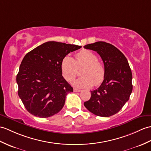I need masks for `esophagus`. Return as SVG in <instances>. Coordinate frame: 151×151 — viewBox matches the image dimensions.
I'll return each mask as SVG.
<instances>
[{"label":"esophagus","instance_id":"obj_1","mask_svg":"<svg viewBox=\"0 0 151 151\" xmlns=\"http://www.w3.org/2000/svg\"><path fill=\"white\" fill-rule=\"evenodd\" d=\"M73 91H74V92H80V91H81V90L78 89H76V88H74Z\"/></svg>","mask_w":151,"mask_h":151}]
</instances>
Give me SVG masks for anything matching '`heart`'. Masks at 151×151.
I'll use <instances>...</instances> for the list:
<instances>
[{"instance_id":"obj_1","label":"heart","mask_w":151,"mask_h":151,"mask_svg":"<svg viewBox=\"0 0 151 151\" xmlns=\"http://www.w3.org/2000/svg\"><path fill=\"white\" fill-rule=\"evenodd\" d=\"M83 68L81 72L82 76L73 82L74 86L80 88L93 85L97 86L104 81L106 68L103 62L98 60V56L92 51L83 50L75 55V60L65 56L61 61L62 76L69 82L75 79L78 68Z\"/></svg>"}]
</instances>
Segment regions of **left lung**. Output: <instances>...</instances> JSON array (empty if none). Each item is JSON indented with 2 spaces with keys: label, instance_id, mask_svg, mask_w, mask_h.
Wrapping results in <instances>:
<instances>
[{
  "label": "left lung",
  "instance_id": "obj_1",
  "mask_svg": "<svg viewBox=\"0 0 151 151\" xmlns=\"http://www.w3.org/2000/svg\"><path fill=\"white\" fill-rule=\"evenodd\" d=\"M83 47L96 51L106 68L103 82L97 89L91 91V99L84 106L96 116H111L121 110L132 93L130 66L124 55L111 44L100 41Z\"/></svg>",
  "mask_w": 151,
  "mask_h": 151
}]
</instances>
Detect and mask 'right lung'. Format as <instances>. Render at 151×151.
Here are the masks:
<instances>
[{"label": "right lung", "instance_id": "obj_1", "mask_svg": "<svg viewBox=\"0 0 151 151\" xmlns=\"http://www.w3.org/2000/svg\"><path fill=\"white\" fill-rule=\"evenodd\" d=\"M80 45L58 42H45L25 55L17 75L18 94L27 111L35 116L47 118L64 107L73 87L62 76L60 64Z\"/></svg>", "mask_w": 151, "mask_h": 151}]
</instances>
